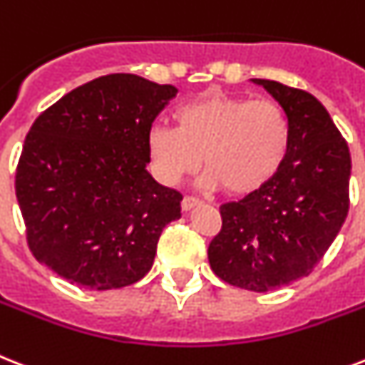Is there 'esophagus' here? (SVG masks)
I'll use <instances>...</instances> for the list:
<instances>
[{
	"mask_svg": "<svg viewBox=\"0 0 365 365\" xmlns=\"http://www.w3.org/2000/svg\"><path fill=\"white\" fill-rule=\"evenodd\" d=\"M197 204H200V200H198L197 197H189V195H185L182 200V208L187 212V210H191L192 206H197Z\"/></svg>",
	"mask_w": 365,
	"mask_h": 365,
	"instance_id": "obj_1",
	"label": "esophagus"
}]
</instances>
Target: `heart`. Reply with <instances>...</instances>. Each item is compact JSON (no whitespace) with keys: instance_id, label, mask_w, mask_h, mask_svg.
I'll list each match as a JSON object with an SVG mask.
<instances>
[{"instance_id":"1","label":"heart","mask_w":365,"mask_h":365,"mask_svg":"<svg viewBox=\"0 0 365 365\" xmlns=\"http://www.w3.org/2000/svg\"><path fill=\"white\" fill-rule=\"evenodd\" d=\"M178 127L153 123L148 153L153 173L176 183L200 167L204 183L234 197L264 189L285 165L292 127L285 108L272 99L208 91L178 106Z\"/></svg>"}]
</instances>
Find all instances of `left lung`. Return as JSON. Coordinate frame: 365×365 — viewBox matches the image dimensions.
<instances>
[{
    "label": "left lung",
    "mask_w": 365,
    "mask_h": 365,
    "mask_svg": "<svg viewBox=\"0 0 365 365\" xmlns=\"http://www.w3.org/2000/svg\"><path fill=\"white\" fill-rule=\"evenodd\" d=\"M290 120L292 142L279 174L255 195L221 204L208 247L213 274L255 292L313 272L349 213L351 153L327 108L304 90L253 78Z\"/></svg>",
    "instance_id": "8db88e82"
}]
</instances>
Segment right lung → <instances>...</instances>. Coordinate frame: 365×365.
<instances>
[{
	"instance_id": "right-lung-1",
	"label": "right lung",
	"mask_w": 365,
	"mask_h": 365,
	"mask_svg": "<svg viewBox=\"0 0 365 365\" xmlns=\"http://www.w3.org/2000/svg\"><path fill=\"white\" fill-rule=\"evenodd\" d=\"M178 90L129 73L99 76L41 112L24 140L16 198L29 251L71 283L133 285L182 217V192L148 173V129Z\"/></svg>"
}]
</instances>
